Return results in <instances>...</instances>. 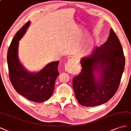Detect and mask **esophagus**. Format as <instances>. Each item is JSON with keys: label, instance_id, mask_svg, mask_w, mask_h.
I'll list each match as a JSON object with an SVG mask.
<instances>
[{"label": "esophagus", "instance_id": "obj_1", "mask_svg": "<svg viewBox=\"0 0 131 131\" xmlns=\"http://www.w3.org/2000/svg\"><path fill=\"white\" fill-rule=\"evenodd\" d=\"M65 70L70 73H72L74 71V67H73V61L72 59H70L68 60L66 64L65 65Z\"/></svg>", "mask_w": 131, "mask_h": 131}]
</instances>
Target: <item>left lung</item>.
I'll list each match as a JSON object with an SVG mask.
<instances>
[{"mask_svg":"<svg viewBox=\"0 0 131 131\" xmlns=\"http://www.w3.org/2000/svg\"><path fill=\"white\" fill-rule=\"evenodd\" d=\"M80 62L82 70L73 78V90L79 103L94 107L107 102L117 90L125 64L123 49L112 29L107 41Z\"/></svg>","mask_w":131,"mask_h":131,"instance_id":"1","label":"left lung"}]
</instances>
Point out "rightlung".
Here are the masks:
<instances>
[{
	"label": "right lung",
	"instance_id": "1",
	"mask_svg": "<svg viewBox=\"0 0 131 131\" xmlns=\"http://www.w3.org/2000/svg\"><path fill=\"white\" fill-rule=\"evenodd\" d=\"M30 24L28 21L12 39L7 52V65L10 81L16 91L29 100L41 103L53 94L55 82L59 74L58 69L59 61L50 62L35 72L25 68L18 58V46Z\"/></svg>",
	"mask_w": 131,
	"mask_h": 131
}]
</instances>
